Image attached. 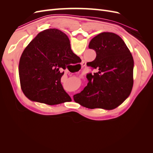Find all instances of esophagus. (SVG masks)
<instances>
[{"label": "esophagus", "instance_id": "obj_1", "mask_svg": "<svg viewBox=\"0 0 153 153\" xmlns=\"http://www.w3.org/2000/svg\"><path fill=\"white\" fill-rule=\"evenodd\" d=\"M85 65H86V63H85V62H83L82 63V67H84V66H85Z\"/></svg>", "mask_w": 153, "mask_h": 153}]
</instances>
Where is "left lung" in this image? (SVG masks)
<instances>
[{"label": "left lung", "mask_w": 153, "mask_h": 153, "mask_svg": "<svg viewBox=\"0 0 153 153\" xmlns=\"http://www.w3.org/2000/svg\"><path fill=\"white\" fill-rule=\"evenodd\" d=\"M89 48L96 51V57L87 66L96 69L97 72L87 74V85L74 95L73 99L88 108H115L132 90V55L121 37L112 32L96 36L90 41Z\"/></svg>", "instance_id": "left-lung-1"}]
</instances>
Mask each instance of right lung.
<instances>
[{"label": "right lung", "instance_id": "obj_1", "mask_svg": "<svg viewBox=\"0 0 153 153\" xmlns=\"http://www.w3.org/2000/svg\"><path fill=\"white\" fill-rule=\"evenodd\" d=\"M78 59L63 32L48 29L39 32L20 59L18 70L24 94L32 101L49 105L71 101L61 83L64 74L61 69L75 64Z\"/></svg>", "mask_w": 153, "mask_h": 153}]
</instances>
